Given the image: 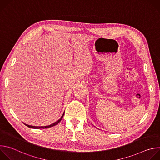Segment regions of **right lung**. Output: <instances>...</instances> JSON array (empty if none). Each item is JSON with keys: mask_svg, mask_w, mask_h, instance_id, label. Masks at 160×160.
Instances as JSON below:
<instances>
[{"mask_svg": "<svg viewBox=\"0 0 160 160\" xmlns=\"http://www.w3.org/2000/svg\"><path fill=\"white\" fill-rule=\"evenodd\" d=\"M64 113L62 114V117L57 121V122H56L55 123H52V124H51V125H48V126H41V127H36V126H32V125H27V124H25V123H24L27 127H30V128H49V127H53V126H54V125H57V124H58V123L59 122H61V120H62V117H63V116H64Z\"/></svg>", "mask_w": 160, "mask_h": 160, "instance_id": "obj_1", "label": "right lung"}]
</instances>
